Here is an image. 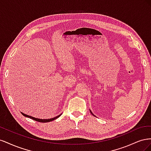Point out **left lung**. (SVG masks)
I'll return each mask as SVG.
<instances>
[{
	"label": "left lung",
	"mask_w": 151,
	"mask_h": 151,
	"mask_svg": "<svg viewBox=\"0 0 151 151\" xmlns=\"http://www.w3.org/2000/svg\"><path fill=\"white\" fill-rule=\"evenodd\" d=\"M90 111H91V114H93V113H92V111H91V110H90Z\"/></svg>",
	"instance_id": "obj_1"
}]
</instances>
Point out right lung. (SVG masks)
Returning <instances> with one entry per match:
<instances>
[{
  "mask_svg": "<svg viewBox=\"0 0 151 151\" xmlns=\"http://www.w3.org/2000/svg\"><path fill=\"white\" fill-rule=\"evenodd\" d=\"M21 114H22V115L26 116V117L29 118H31V119H33V120H35V121H37V122H42V123H47V122H52V121H53V120H54L57 119V118H58L59 116H60L61 115H58V116H57L54 117V118H50V119H40V118H35V117H33V116H29V115H26V114H24V113H22V112H21Z\"/></svg>",
  "mask_w": 151,
  "mask_h": 151,
  "instance_id": "right-lung-1",
  "label": "right lung"
}]
</instances>
